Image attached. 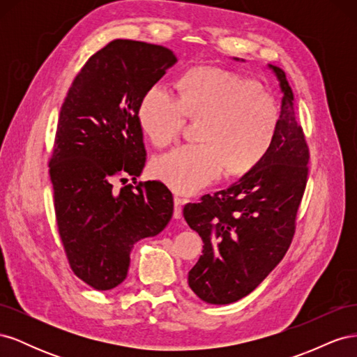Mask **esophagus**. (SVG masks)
I'll return each instance as SVG.
<instances>
[{"mask_svg": "<svg viewBox=\"0 0 357 357\" xmlns=\"http://www.w3.org/2000/svg\"><path fill=\"white\" fill-rule=\"evenodd\" d=\"M188 202V199L180 198V197H174V219H180L183 214V205Z\"/></svg>", "mask_w": 357, "mask_h": 357, "instance_id": "1", "label": "esophagus"}]
</instances>
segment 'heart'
I'll list each match as a JSON object with an SVG mask.
<instances>
[{"mask_svg":"<svg viewBox=\"0 0 357 357\" xmlns=\"http://www.w3.org/2000/svg\"><path fill=\"white\" fill-rule=\"evenodd\" d=\"M202 119L198 138L155 158V177L178 193L211 185L228 169L245 174L271 149L280 122L275 100L255 80L231 70L199 67L180 82L178 95L155 82L138 102L137 119L156 146L174 142L186 117Z\"/></svg>","mask_w":357,"mask_h":357,"instance_id":"heart-1","label":"heart"}]
</instances>
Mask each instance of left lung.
I'll return each instance as SVG.
<instances>
[{
	"label": "left lung",
	"instance_id": "8db88e82",
	"mask_svg": "<svg viewBox=\"0 0 357 357\" xmlns=\"http://www.w3.org/2000/svg\"><path fill=\"white\" fill-rule=\"evenodd\" d=\"M269 68L283 96L268 155L229 188L183 208L188 225L204 241L202 256L189 271V287L208 304H231L253 291L282 261L295 235L310 149L286 73Z\"/></svg>",
	"mask_w": 357,
	"mask_h": 357
}]
</instances>
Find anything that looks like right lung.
Wrapping results in <instances>:
<instances>
[{
    "instance_id": "right-lung-1",
    "label": "right lung",
    "mask_w": 357,
    "mask_h": 357,
    "mask_svg": "<svg viewBox=\"0 0 357 357\" xmlns=\"http://www.w3.org/2000/svg\"><path fill=\"white\" fill-rule=\"evenodd\" d=\"M176 62L164 46L113 40L84 63L61 107L49 160L58 232L73 273L96 290L121 284L134 244L172 218L164 183L135 181L147 155L137 109ZM128 175L136 186L114 190Z\"/></svg>"
}]
</instances>
